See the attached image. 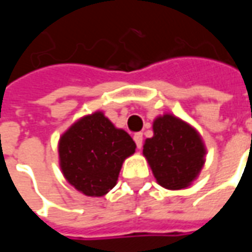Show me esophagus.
Here are the masks:
<instances>
[{
	"label": "esophagus",
	"instance_id": "1",
	"mask_svg": "<svg viewBox=\"0 0 252 252\" xmlns=\"http://www.w3.org/2000/svg\"><path fill=\"white\" fill-rule=\"evenodd\" d=\"M133 140H135V143H136L137 148H142V146H143V135L142 133H135Z\"/></svg>",
	"mask_w": 252,
	"mask_h": 252
}]
</instances>
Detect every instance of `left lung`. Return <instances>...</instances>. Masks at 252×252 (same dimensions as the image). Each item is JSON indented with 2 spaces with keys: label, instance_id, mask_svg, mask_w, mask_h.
<instances>
[{
  "label": "left lung",
  "instance_id": "left-lung-1",
  "mask_svg": "<svg viewBox=\"0 0 252 252\" xmlns=\"http://www.w3.org/2000/svg\"><path fill=\"white\" fill-rule=\"evenodd\" d=\"M143 154L159 185L170 190L188 188L205 162L198 132L171 115L154 121V136L146 140Z\"/></svg>",
  "mask_w": 252,
  "mask_h": 252
}]
</instances>
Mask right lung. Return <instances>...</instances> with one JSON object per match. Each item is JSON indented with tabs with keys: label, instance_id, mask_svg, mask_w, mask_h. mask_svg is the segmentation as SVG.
<instances>
[{
	"label": "right lung",
	"instance_id": "obj_1",
	"mask_svg": "<svg viewBox=\"0 0 252 252\" xmlns=\"http://www.w3.org/2000/svg\"><path fill=\"white\" fill-rule=\"evenodd\" d=\"M136 144L95 112L72 124L59 140L63 175L74 188L90 197H101L113 189L124 159L135 153Z\"/></svg>",
	"mask_w": 252,
	"mask_h": 252
}]
</instances>
